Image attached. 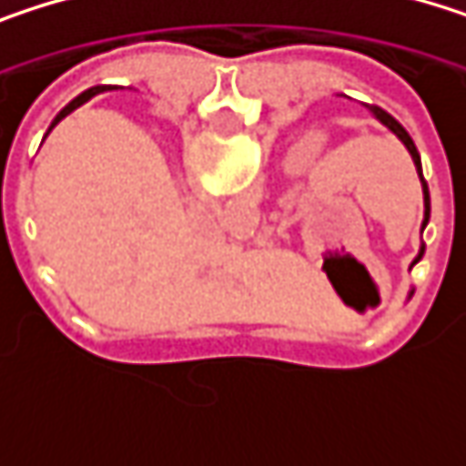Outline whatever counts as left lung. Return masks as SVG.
I'll return each mask as SVG.
<instances>
[{
  "label": "left lung",
  "instance_id": "8db88e82",
  "mask_svg": "<svg viewBox=\"0 0 466 466\" xmlns=\"http://www.w3.org/2000/svg\"><path fill=\"white\" fill-rule=\"evenodd\" d=\"M370 110H372V116H375V118H378V121H380V124H383L386 129H391V132H394V135H397L400 140L405 142V147L410 150V156H413V161H416V167H419V177H420V183H423V169H420L419 147H416V142L410 140V135L405 132V127H402V124H400V121H397L394 116H389L386 110H380V107H375V105H372ZM426 224H429V186L423 183V227H426ZM420 256H423V248H420L419 258H416L413 264H419Z\"/></svg>",
  "mask_w": 466,
  "mask_h": 466
}]
</instances>
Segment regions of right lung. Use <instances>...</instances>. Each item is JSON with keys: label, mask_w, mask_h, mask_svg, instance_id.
Wrapping results in <instances>:
<instances>
[{"label": "right lung", "mask_w": 466, "mask_h": 466, "mask_svg": "<svg viewBox=\"0 0 466 466\" xmlns=\"http://www.w3.org/2000/svg\"><path fill=\"white\" fill-rule=\"evenodd\" d=\"M102 91H107V86H94V88H88V91H83L80 96H75V99H72V102H69V105H66V107H64V110H61V113L56 116V118H53V124H50V129H53V127H56V124H58L61 118H66V116H69L72 110H77L80 105H86V102H88L91 96H96V94H102ZM50 129H47V132H50Z\"/></svg>", "instance_id": "obj_1"}]
</instances>
